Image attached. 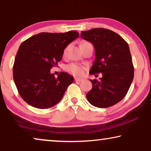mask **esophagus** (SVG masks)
<instances>
[{"mask_svg":"<svg viewBox=\"0 0 151 151\" xmlns=\"http://www.w3.org/2000/svg\"><path fill=\"white\" fill-rule=\"evenodd\" d=\"M74 80H75V81L77 82H82V80H83L82 79V78H75V79H74Z\"/></svg>","mask_w":151,"mask_h":151,"instance_id":"1","label":"esophagus"}]
</instances>
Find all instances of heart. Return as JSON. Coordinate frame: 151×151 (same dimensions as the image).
Wrapping results in <instances>:
<instances>
[{
	"label": "heart",
	"mask_w": 151,
	"mask_h": 151,
	"mask_svg": "<svg viewBox=\"0 0 151 151\" xmlns=\"http://www.w3.org/2000/svg\"><path fill=\"white\" fill-rule=\"evenodd\" d=\"M70 45H67L65 47L63 51V56H66L67 54L68 49H69ZM86 69L85 66L80 65V64L78 63H70L69 65H67L66 67V70L69 73L74 76H81L84 74V71Z\"/></svg>",
	"instance_id": "b5f03b06"
}]
</instances>
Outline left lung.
<instances>
[{"mask_svg":"<svg viewBox=\"0 0 151 151\" xmlns=\"http://www.w3.org/2000/svg\"><path fill=\"white\" fill-rule=\"evenodd\" d=\"M80 36L91 42L96 50V59L89 73L102 74L100 81L90 80L93 87L86 98L98 108L113 106L124 98L133 80L129 45L119 34L104 28L82 32Z\"/></svg>","mask_w":151,"mask_h":151,"instance_id":"8db88e82","label":"left lung"}]
</instances>
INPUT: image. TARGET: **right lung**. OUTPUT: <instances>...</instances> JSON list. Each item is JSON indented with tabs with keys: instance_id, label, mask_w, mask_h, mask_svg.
<instances>
[{
	"instance_id": "obj_1",
	"label": "right lung",
	"mask_w": 151,
	"mask_h": 151,
	"mask_svg": "<svg viewBox=\"0 0 151 151\" xmlns=\"http://www.w3.org/2000/svg\"><path fill=\"white\" fill-rule=\"evenodd\" d=\"M79 37L76 31L42 32L22 42L13 67L14 81L20 96L31 106L48 109L59 102L73 77L50 70L62 60L66 47Z\"/></svg>"
}]
</instances>
